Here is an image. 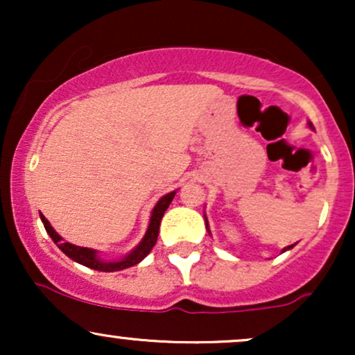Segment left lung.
Here are the masks:
<instances>
[{"mask_svg":"<svg viewBox=\"0 0 355 355\" xmlns=\"http://www.w3.org/2000/svg\"><path fill=\"white\" fill-rule=\"evenodd\" d=\"M311 126H312V123H311ZM205 225H207V230H209V222H207V217H205ZM209 234H210V230H209ZM294 245H288V247H285L282 252H285V250H288V248H292Z\"/></svg>","mask_w":355,"mask_h":355,"instance_id":"left-lung-1","label":"left lung"}]
</instances>
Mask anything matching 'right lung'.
<instances>
[{
	"label": "right lung",
	"instance_id": "obj_1",
	"mask_svg": "<svg viewBox=\"0 0 355 355\" xmlns=\"http://www.w3.org/2000/svg\"><path fill=\"white\" fill-rule=\"evenodd\" d=\"M175 193H177V190L164 195V197L157 202V205H155L152 210V217H150V223H148V229H146L145 237L141 239V242L138 243V245L133 248L128 255L123 257L121 260H115V262H107V260H101L98 257V252L93 250V248L78 247V245H73V243H70V242H63V239L56 234L55 229L50 225V222L43 217V214H40V218H42L44 229H46L48 235L53 239V242L58 245V248L63 252L64 255L70 257L71 260H75V262H78V263H81V266H85L88 268H93V270L116 272V270H123V268L137 266V263H140L141 260H144L145 257L152 252V248L155 243H157V239H158V230H160L162 217H164L165 210L168 209V205L172 203Z\"/></svg>",
	"mask_w": 355,
	"mask_h": 355
}]
</instances>
